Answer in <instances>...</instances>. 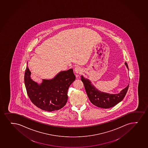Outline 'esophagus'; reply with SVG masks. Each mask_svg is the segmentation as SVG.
<instances>
[{"label": "esophagus", "instance_id": "34e87169", "mask_svg": "<svg viewBox=\"0 0 148 148\" xmlns=\"http://www.w3.org/2000/svg\"><path fill=\"white\" fill-rule=\"evenodd\" d=\"M74 71H75V73H76V74H80L81 72H82V69L79 67H76L74 69Z\"/></svg>", "mask_w": 148, "mask_h": 148}]
</instances>
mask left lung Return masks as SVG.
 Listing matches in <instances>:
<instances>
[{
    "mask_svg": "<svg viewBox=\"0 0 148 148\" xmlns=\"http://www.w3.org/2000/svg\"><path fill=\"white\" fill-rule=\"evenodd\" d=\"M125 65L129 70L128 64L126 62ZM81 77L90 101L95 106L99 108H108L115 106L123 100L128 89L129 85L118 94H109L99 90L92 85L90 80L85 78L82 75Z\"/></svg>",
    "mask_w": 148,
    "mask_h": 148,
    "instance_id": "1",
    "label": "left lung"
}]
</instances>
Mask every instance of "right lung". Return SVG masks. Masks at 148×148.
I'll return each instance as SVG.
<instances>
[{"instance_id":"add662e5","label":"right lung","mask_w":148,"mask_h":148,"mask_svg":"<svg viewBox=\"0 0 148 148\" xmlns=\"http://www.w3.org/2000/svg\"><path fill=\"white\" fill-rule=\"evenodd\" d=\"M31 74L27 65L25 85L30 100L36 106L47 111L58 110L65 106L68 88L76 79L73 69L60 72L51 79H43L40 84L32 79Z\"/></svg>"}]
</instances>
